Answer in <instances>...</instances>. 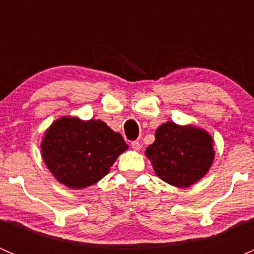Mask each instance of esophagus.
I'll list each match as a JSON object with an SVG mask.
<instances>
[{"label": "esophagus", "mask_w": 254, "mask_h": 254, "mask_svg": "<svg viewBox=\"0 0 254 254\" xmlns=\"http://www.w3.org/2000/svg\"><path fill=\"white\" fill-rule=\"evenodd\" d=\"M131 147H132V150L139 151L140 148H141V145H140V141H137V140H135V141H132V142H131Z\"/></svg>", "instance_id": "esophagus-1"}]
</instances>
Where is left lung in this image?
<instances>
[{
    "label": "left lung",
    "instance_id": "obj_1",
    "mask_svg": "<svg viewBox=\"0 0 254 254\" xmlns=\"http://www.w3.org/2000/svg\"><path fill=\"white\" fill-rule=\"evenodd\" d=\"M146 148L156 175L176 187H189L205 176L214 160L212 139L206 131L172 122L156 130Z\"/></svg>",
    "mask_w": 254,
    "mask_h": 254
}]
</instances>
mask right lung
<instances>
[{"label":"right lung","instance_id":"right-lung-1","mask_svg":"<svg viewBox=\"0 0 254 254\" xmlns=\"http://www.w3.org/2000/svg\"><path fill=\"white\" fill-rule=\"evenodd\" d=\"M127 148L122 135L101 120L60 118L45 132L42 155L60 183L81 189L108 175Z\"/></svg>","mask_w":254,"mask_h":254}]
</instances>
